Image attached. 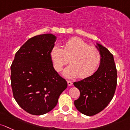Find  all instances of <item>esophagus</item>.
<instances>
[{
    "label": "esophagus",
    "instance_id": "34e87169",
    "mask_svg": "<svg viewBox=\"0 0 130 130\" xmlns=\"http://www.w3.org/2000/svg\"><path fill=\"white\" fill-rule=\"evenodd\" d=\"M67 82H68V86H72V85H73V83L71 81H67Z\"/></svg>",
    "mask_w": 130,
    "mask_h": 130
}]
</instances>
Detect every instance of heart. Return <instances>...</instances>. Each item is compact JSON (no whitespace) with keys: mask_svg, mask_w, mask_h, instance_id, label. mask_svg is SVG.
Segmentation results:
<instances>
[{"mask_svg":"<svg viewBox=\"0 0 130 130\" xmlns=\"http://www.w3.org/2000/svg\"><path fill=\"white\" fill-rule=\"evenodd\" d=\"M50 55L57 72L62 70L69 59L71 64L62 72V74L68 78L78 75L80 78L91 76L99 66L101 58L97 48L89 46L82 39L76 37L68 40L62 45V49L58 45L53 47Z\"/></svg>","mask_w":130,"mask_h":130,"instance_id":"heart-1","label":"heart"}]
</instances>
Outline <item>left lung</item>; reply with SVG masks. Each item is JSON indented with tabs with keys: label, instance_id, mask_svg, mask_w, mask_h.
Segmentation results:
<instances>
[{
	"label": "left lung",
	"instance_id": "left-lung-1",
	"mask_svg": "<svg viewBox=\"0 0 130 130\" xmlns=\"http://www.w3.org/2000/svg\"><path fill=\"white\" fill-rule=\"evenodd\" d=\"M95 45L101 54V62L96 72L73 85L80 91L74 101L76 109L86 116H93L103 110L114 96L117 85V71L113 54L103 45Z\"/></svg>",
	"mask_w": 130,
	"mask_h": 130
}]
</instances>
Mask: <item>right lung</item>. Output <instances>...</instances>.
<instances>
[{
  "label": "right lung",
  "mask_w": 130,
  "mask_h": 130,
  "mask_svg": "<svg viewBox=\"0 0 130 130\" xmlns=\"http://www.w3.org/2000/svg\"><path fill=\"white\" fill-rule=\"evenodd\" d=\"M56 39L52 34L29 39L16 53L10 67L14 99L31 115H42L51 111L68 86L55 71L51 58Z\"/></svg>",
  "instance_id": "1"
}]
</instances>
